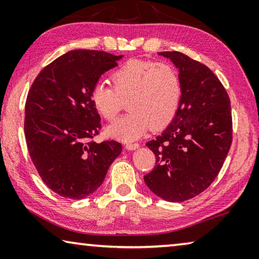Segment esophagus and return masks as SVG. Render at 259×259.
Instances as JSON below:
<instances>
[{
	"label": "esophagus",
	"mask_w": 259,
	"mask_h": 259,
	"mask_svg": "<svg viewBox=\"0 0 259 259\" xmlns=\"http://www.w3.org/2000/svg\"><path fill=\"white\" fill-rule=\"evenodd\" d=\"M138 147H139V145H138V144H136V143H128L125 145V148H126V150H129V151L137 150Z\"/></svg>",
	"instance_id": "34e87169"
}]
</instances>
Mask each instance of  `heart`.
<instances>
[{
	"instance_id": "obj_1",
	"label": "heart",
	"mask_w": 259,
	"mask_h": 259,
	"mask_svg": "<svg viewBox=\"0 0 259 259\" xmlns=\"http://www.w3.org/2000/svg\"><path fill=\"white\" fill-rule=\"evenodd\" d=\"M113 90L103 82L94 85L91 104L104 120L112 122L126 101L129 113L106 129L113 138L134 140L146 131L161 130L174 120L182 99V82L170 64L129 60L112 75Z\"/></svg>"
}]
</instances>
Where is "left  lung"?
<instances>
[{"instance_id":"obj_1","label":"left lung","mask_w":259,"mask_h":259,"mask_svg":"<svg viewBox=\"0 0 259 259\" xmlns=\"http://www.w3.org/2000/svg\"><path fill=\"white\" fill-rule=\"evenodd\" d=\"M159 55L178 68L182 99L171 123L146 143L156 163L144 181L161 199L183 202L207 190L221 171L232 144L231 102L205 65L178 51Z\"/></svg>"}]
</instances>
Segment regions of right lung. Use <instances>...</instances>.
Segmentation results:
<instances>
[{"label":"right lung","instance_id":"obj_1","mask_svg":"<svg viewBox=\"0 0 259 259\" xmlns=\"http://www.w3.org/2000/svg\"><path fill=\"white\" fill-rule=\"evenodd\" d=\"M122 56L72 50L35 78L25 105V137L33 163L46 185L64 198L80 200L102 185L120 155L115 140H93L102 128L90 94Z\"/></svg>","mask_w":259,"mask_h":259}]
</instances>
